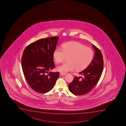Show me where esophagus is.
I'll list each match as a JSON object with an SVG mask.
<instances>
[{
	"label": "esophagus",
	"mask_w": 126,
	"mask_h": 126,
	"mask_svg": "<svg viewBox=\"0 0 126 126\" xmlns=\"http://www.w3.org/2000/svg\"><path fill=\"white\" fill-rule=\"evenodd\" d=\"M60 75L61 76H65V75H66V74H64V73H60Z\"/></svg>",
	"instance_id": "obj_1"
}]
</instances>
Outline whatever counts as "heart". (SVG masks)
<instances>
[{
    "label": "heart",
    "instance_id": "obj_1",
    "mask_svg": "<svg viewBox=\"0 0 126 126\" xmlns=\"http://www.w3.org/2000/svg\"><path fill=\"white\" fill-rule=\"evenodd\" d=\"M94 56L92 49L77 42L65 43L62 45V48H56L53 53L54 60L57 63L64 61L66 56L68 57V62L57 68V71L64 74L75 69L77 70L84 69L91 63Z\"/></svg>",
    "mask_w": 126,
    "mask_h": 126
}]
</instances>
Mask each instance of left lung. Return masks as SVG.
Wrapping results in <instances>:
<instances>
[{"label": "left lung", "instance_id": "8db88e82", "mask_svg": "<svg viewBox=\"0 0 126 126\" xmlns=\"http://www.w3.org/2000/svg\"><path fill=\"white\" fill-rule=\"evenodd\" d=\"M94 56L88 66L80 71L82 76H75L69 85V90L74 94L81 96L88 93L96 86L101 77L103 68V60L101 51L92 44Z\"/></svg>", "mask_w": 126, "mask_h": 126}]
</instances>
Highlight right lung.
Segmentation results:
<instances>
[{"mask_svg":"<svg viewBox=\"0 0 126 126\" xmlns=\"http://www.w3.org/2000/svg\"><path fill=\"white\" fill-rule=\"evenodd\" d=\"M58 37L41 39L27 46L22 57V67L29 86L34 91L46 93L51 90L59 77V73L50 72L55 67L53 53Z\"/></svg>","mask_w":126,"mask_h":126,"instance_id":"add662e5","label":"right lung"}]
</instances>
